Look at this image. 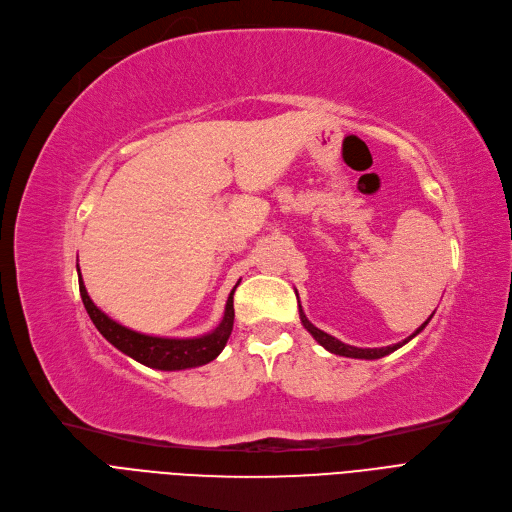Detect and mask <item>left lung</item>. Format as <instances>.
Returning a JSON list of instances; mask_svg holds the SVG:
<instances>
[{
  "instance_id": "obj_1",
  "label": "left lung",
  "mask_w": 512,
  "mask_h": 512,
  "mask_svg": "<svg viewBox=\"0 0 512 512\" xmlns=\"http://www.w3.org/2000/svg\"><path fill=\"white\" fill-rule=\"evenodd\" d=\"M434 316V314H432ZM432 316L419 326L415 333L411 335V337H407L405 341H401V343H395V345H388V347H374V349H362V347H353V345H347V343H343V341H339V339H335V337H330V335H326L324 330H320V328H316L308 318H306V314L302 312V306H299V318H302V324L306 326V330L308 333L326 349V351H330V353H335V355H343V357H355V359H380V357H384V355H388V353H393V351H397L399 347H403L405 343H409L415 335H419L422 333V330L428 326V322L432 320Z\"/></svg>"
}]
</instances>
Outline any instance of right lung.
I'll use <instances>...</instances> for the list:
<instances>
[{"mask_svg":"<svg viewBox=\"0 0 512 512\" xmlns=\"http://www.w3.org/2000/svg\"><path fill=\"white\" fill-rule=\"evenodd\" d=\"M78 285H80V297L82 304L93 320V324L97 326L99 333L122 353L130 355L136 362H140L146 368H155V370H165V372H175V370H186V368H198L204 366L223 351V347L227 345V339L233 330V293H235V285L233 291L227 297V306H225V314L223 320L219 322V326L210 333L202 335V337H194V339H169V337H153V335H142L136 333L132 328H126L119 322L111 320L105 312H101L93 299H90L80 268H78Z\"/></svg>","mask_w":512,"mask_h":512,"instance_id":"1","label":"right lung"}]
</instances>
